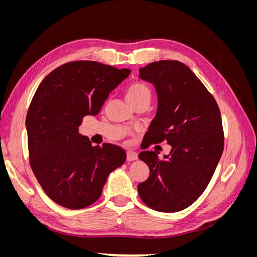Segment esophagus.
<instances>
[{
	"instance_id": "34e87169",
	"label": "esophagus",
	"mask_w": 257,
	"mask_h": 257,
	"mask_svg": "<svg viewBox=\"0 0 257 257\" xmlns=\"http://www.w3.org/2000/svg\"><path fill=\"white\" fill-rule=\"evenodd\" d=\"M138 159V154L134 151H127L126 153V160L128 162H132V161H136Z\"/></svg>"
}]
</instances>
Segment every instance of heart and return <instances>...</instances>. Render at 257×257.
Returning <instances> with one entry per match:
<instances>
[{"mask_svg":"<svg viewBox=\"0 0 257 257\" xmlns=\"http://www.w3.org/2000/svg\"><path fill=\"white\" fill-rule=\"evenodd\" d=\"M125 98L128 104H133L142 99L151 98V90L147 84L143 82L132 83L125 91Z\"/></svg>","mask_w":257,"mask_h":257,"instance_id":"b5f03b06","label":"heart"}]
</instances>
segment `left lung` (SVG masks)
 I'll list each match as a JSON object with an SVG mask.
<instances>
[{"label": "left lung", "instance_id": "obj_1", "mask_svg": "<svg viewBox=\"0 0 257 257\" xmlns=\"http://www.w3.org/2000/svg\"><path fill=\"white\" fill-rule=\"evenodd\" d=\"M139 78L152 83L158 94L146 148L166 141L172 150L163 159L154 151L139 153L150 176L138 184V194L155 211H181L204 193L222 157L219 106L190 67L179 61L153 62L139 68Z\"/></svg>", "mask_w": 257, "mask_h": 257}]
</instances>
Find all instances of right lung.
Returning a JSON list of instances; mask_svg holds the SVG:
<instances>
[{
	"mask_svg": "<svg viewBox=\"0 0 257 257\" xmlns=\"http://www.w3.org/2000/svg\"><path fill=\"white\" fill-rule=\"evenodd\" d=\"M130 74L127 68L75 61L54 69L38 85L26 119L30 165L58 205L82 209L95 203L108 176L125 162L120 147L92 146L79 126L83 116L99 112Z\"/></svg>",
	"mask_w": 257,
	"mask_h": 257,
	"instance_id": "obj_1",
	"label": "right lung"
}]
</instances>
